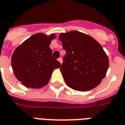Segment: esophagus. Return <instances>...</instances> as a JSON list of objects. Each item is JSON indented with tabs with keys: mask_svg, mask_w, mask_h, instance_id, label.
Segmentation results:
<instances>
[{
	"mask_svg": "<svg viewBox=\"0 0 125 125\" xmlns=\"http://www.w3.org/2000/svg\"><path fill=\"white\" fill-rule=\"evenodd\" d=\"M58 61L60 62V63H62V57H60V58L58 59Z\"/></svg>",
	"mask_w": 125,
	"mask_h": 125,
	"instance_id": "34e87169",
	"label": "esophagus"
}]
</instances>
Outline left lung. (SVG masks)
I'll return each mask as SVG.
<instances>
[{"instance_id":"8db88e82","label":"left lung","mask_w":125,"mask_h":125,"mask_svg":"<svg viewBox=\"0 0 125 125\" xmlns=\"http://www.w3.org/2000/svg\"><path fill=\"white\" fill-rule=\"evenodd\" d=\"M59 38L65 51L60 71L67 85L80 91L97 87L109 65L102 46L91 36L78 31L62 33Z\"/></svg>"}]
</instances>
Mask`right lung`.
I'll return each mask as SVG.
<instances>
[{
  "label": "right lung",
  "instance_id": "add662e5",
  "mask_svg": "<svg viewBox=\"0 0 125 125\" xmlns=\"http://www.w3.org/2000/svg\"><path fill=\"white\" fill-rule=\"evenodd\" d=\"M55 34L32 36L15 50L11 65L15 77L29 88H41L49 83L54 69L61 63L53 58L49 47Z\"/></svg>",
  "mask_w": 125,
  "mask_h": 125
}]
</instances>
